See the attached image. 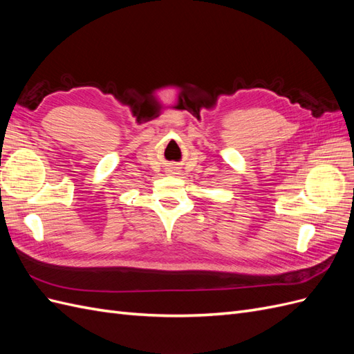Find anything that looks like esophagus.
<instances>
[{
    "label": "esophagus",
    "mask_w": 354,
    "mask_h": 354,
    "mask_svg": "<svg viewBox=\"0 0 354 354\" xmlns=\"http://www.w3.org/2000/svg\"><path fill=\"white\" fill-rule=\"evenodd\" d=\"M167 171H168L169 174H178V173H177V171H178V168H177V167H169Z\"/></svg>",
    "instance_id": "34e87169"
}]
</instances>
